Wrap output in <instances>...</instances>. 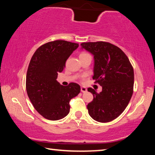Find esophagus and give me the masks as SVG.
I'll list each match as a JSON object with an SVG mask.
<instances>
[{
  "instance_id": "esophagus-1",
  "label": "esophagus",
  "mask_w": 155,
  "mask_h": 155,
  "mask_svg": "<svg viewBox=\"0 0 155 155\" xmlns=\"http://www.w3.org/2000/svg\"><path fill=\"white\" fill-rule=\"evenodd\" d=\"M81 92L85 93V92H86V91H87V90L85 87H81Z\"/></svg>"
}]
</instances>
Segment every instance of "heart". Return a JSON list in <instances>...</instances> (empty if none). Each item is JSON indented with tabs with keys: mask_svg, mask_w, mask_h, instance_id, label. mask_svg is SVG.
Wrapping results in <instances>:
<instances>
[{
	"mask_svg": "<svg viewBox=\"0 0 155 155\" xmlns=\"http://www.w3.org/2000/svg\"><path fill=\"white\" fill-rule=\"evenodd\" d=\"M89 55H90V54H89L88 53H87V52H81L80 54H79V58H80V59H83V58H84V57L89 56Z\"/></svg>",
	"mask_w": 155,
	"mask_h": 155,
	"instance_id": "b5f03b06",
	"label": "heart"
}]
</instances>
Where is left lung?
I'll return each mask as SVG.
<instances>
[{
    "label": "left lung",
    "mask_w": 155,
    "mask_h": 155,
    "mask_svg": "<svg viewBox=\"0 0 155 155\" xmlns=\"http://www.w3.org/2000/svg\"><path fill=\"white\" fill-rule=\"evenodd\" d=\"M81 46L94 55L93 79L103 87L100 93L87 89L94 96L87 104L88 113L97 122H111L124 111L132 97L133 66L124 52L111 43L84 42Z\"/></svg>",
    "instance_id": "8db88e82"
}]
</instances>
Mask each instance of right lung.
<instances>
[{"instance_id": "1", "label": "right lung", "mask_w": 155, "mask_h": 155, "mask_svg": "<svg viewBox=\"0 0 155 155\" xmlns=\"http://www.w3.org/2000/svg\"><path fill=\"white\" fill-rule=\"evenodd\" d=\"M78 44L65 40L46 43L36 50L31 58L26 78V89L34 108L44 118L58 120L70 112V101L80 93L75 83L63 86L57 81L59 72Z\"/></svg>"}]
</instances>
